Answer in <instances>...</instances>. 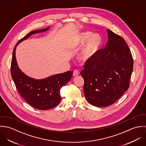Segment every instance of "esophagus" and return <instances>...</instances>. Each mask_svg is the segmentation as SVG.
I'll return each mask as SVG.
<instances>
[{
	"mask_svg": "<svg viewBox=\"0 0 146 146\" xmlns=\"http://www.w3.org/2000/svg\"><path fill=\"white\" fill-rule=\"evenodd\" d=\"M79 73H80L79 70L75 69V70H74V72H73V75H74V76H78V75H79Z\"/></svg>",
	"mask_w": 146,
	"mask_h": 146,
	"instance_id": "obj_1",
	"label": "esophagus"
}]
</instances>
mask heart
Listing matches in <instances>:
<instances>
[{"instance_id": "b5f03b06", "label": "heart", "mask_w": 146, "mask_h": 146, "mask_svg": "<svg viewBox=\"0 0 146 146\" xmlns=\"http://www.w3.org/2000/svg\"><path fill=\"white\" fill-rule=\"evenodd\" d=\"M76 43L71 44L70 48H72L78 44H84L87 42L81 55V58L83 60H86L89 58L92 54L97 50L101 44V38L97 35H94L92 32L86 31L82 33Z\"/></svg>"}]
</instances>
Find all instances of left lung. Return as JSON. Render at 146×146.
<instances>
[{
    "label": "left lung",
    "instance_id": "1",
    "mask_svg": "<svg viewBox=\"0 0 146 146\" xmlns=\"http://www.w3.org/2000/svg\"><path fill=\"white\" fill-rule=\"evenodd\" d=\"M107 33L105 47L85 61L80 72L85 98L99 107L110 106L123 96L133 70L132 54L124 38L110 29Z\"/></svg>",
    "mask_w": 146,
    "mask_h": 146
}]
</instances>
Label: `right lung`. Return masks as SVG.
I'll list each match as a JSON object with an SVG mask.
<instances>
[{
  "label": "right lung",
  "instance_id": "1",
  "mask_svg": "<svg viewBox=\"0 0 146 146\" xmlns=\"http://www.w3.org/2000/svg\"><path fill=\"white\" fill-rule=\"evenodd\" d=\"M48 29L49 27L32 31L21 39L15 47L11 64V76L19 94L29 104L40 110H49L59 104L61 100L60 89L70 80L73 71L54 75L42 80L31 78L19 68L15 56L16 49L20 42L32 34L45 31Z\"/></svg>",
  "mask_w": 146,
  "mask_h": 146
}]
</instances>
